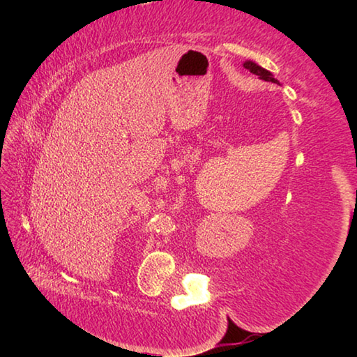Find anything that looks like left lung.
<instances>
[{
	"label": "left lung",
	"instance_id": "obj_1",
	"mask_svg": "<svg viewBox=\"0 0 357 357\" xmlns=\"http://www.w3.org/2000/svg\"><path fill=\"white\" fill-rule=\"evenodd\" d=\"M244 68H245L247 70H250L252 74L258 75V77L261 78V80H264V82H273V83H279V82H277L275 78L273 77V74H271L269 70L263 69L261 66H258L257 63H253V61H245V63H244Z\"/></svg>",
	"mask_w": 357,
	"mask_h": 357
}]
</instances>
